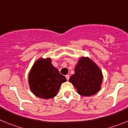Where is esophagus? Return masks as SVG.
Returning a JSON list of instances; mask_svg holds the SVG:
<instances>
[{
  "label": "esophagus",
  "instance_id": "obj_1",
  "mask_svg": "<svg viewBox=\"0 0 128 128\" xmlns=\"http://www.w3.org/2000/svg\"><path fill=\"white\" fill-rule=\"evenodd\" d=\"M65 78H66V80H68H68H69V78H70V76L69 75H66V76H65Z\"/></svg>",
  "mask_w": 128,
  "mask_h": 128
}]
</instances>
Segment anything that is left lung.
Masks as SVG:
<instances>
[{"instance_id":"8db88e82","label":"left lung","mask_w":128,"mask_h":128,"mask_svg":"<svg viewBox=\"0 0 128 128\" xmlns=\"http://www.w3.org/2000/svg\"><path fill=\"white\" fill-rule=\"evenodd\" d=\"M102 80V72L88 58H81L75 68V74L69 81L76 87L79 94L90 96L100 90Z\"/></svg>"}]
</instances>
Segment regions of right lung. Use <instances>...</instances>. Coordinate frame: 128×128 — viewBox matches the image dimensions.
Returning a JSON list of instances; mask_svg holds the SVG:
<instances>
[{
	"label": "right lung",
	"mask_w": 128,
	"mask_h": 128,
	"mask_svg": "<svg viewBox=\"0 0 128 128\" xmlns=\"http://www.w3.org/2000/svg\"><path fill=\"white\" fill-rule=\"evenodd\" d=\"M65 81V77L52 66L49 58L37 61L29 76V83L32 92L43 99H50L56 96L62 83Z\"/></svg>",
	"instance_id": "1"
}]
</instances>
